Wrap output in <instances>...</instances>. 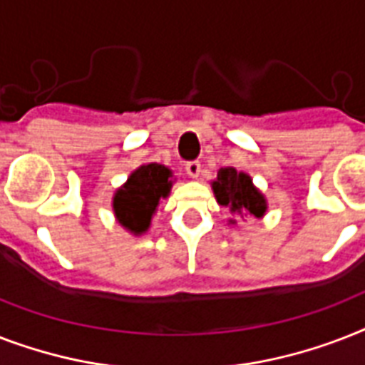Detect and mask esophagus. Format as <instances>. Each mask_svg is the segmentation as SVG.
I'll use <instances>...</instances> for the list:
<instances>
[{
  "label": "esophagus",
  "mask_w": 365,
  "mask_h": 365,
  "mask_svg": "<svg viewBox=\"0 0 365 365\" xmlns=\"http://www.w3.org/2000/svg\"><path fill=\"white\" fill-rule=\"evenodd\" d=\"M185 172H187L189 178L197 180V178L200 176V163H199V160H189L187 165H185Z\"/></svg>",
  "instance_id": "1"
}]
</instances>
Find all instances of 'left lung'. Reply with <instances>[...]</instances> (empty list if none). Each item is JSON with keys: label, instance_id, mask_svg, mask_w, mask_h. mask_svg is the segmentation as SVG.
I'll list each match as a JSON object with an SVG mask.
<instances>
[{"label": "left lung", "instance_id": "8db88e82", "mask_svg": "<svg viewBox=\"0 0 365 365\" xmlns=\"http://www.w3.org/2000/svg\"><path fill=\"white\" fill-rule=\"evenodd\" d=\"M212 191L217 205L225 206L231 214L237 216L263 217L267 212V199L259 189L255 187L252 178L246 172H237L233 166H225L217 170V178L212 182ZM227 225H237L235 220H229Z\"/></svg>", "mask_w": 365, "mask_h": 365}]
</instances>
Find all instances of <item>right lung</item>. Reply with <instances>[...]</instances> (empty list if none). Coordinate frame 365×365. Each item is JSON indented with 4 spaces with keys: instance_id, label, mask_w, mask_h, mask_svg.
I'll return each mask as SVG.
<instances>
[{
    "instance_id": "right-lung-1",
    "label": "right lung",
    "mask_w": 365,
    "mask_h": 365,
    "mask_svg": "<svg viewBox=\"0 0 365 365\" xmlns=\"http://www.w3.org/2000/svg\"><path fill=\"white\" fill-rule=\"evenodd\" d=\"M174 172L159 163L138 166L111 199L117 223L134 237L148 233L155 212L170 195Z\"/></svg>"
}]
</instances>
